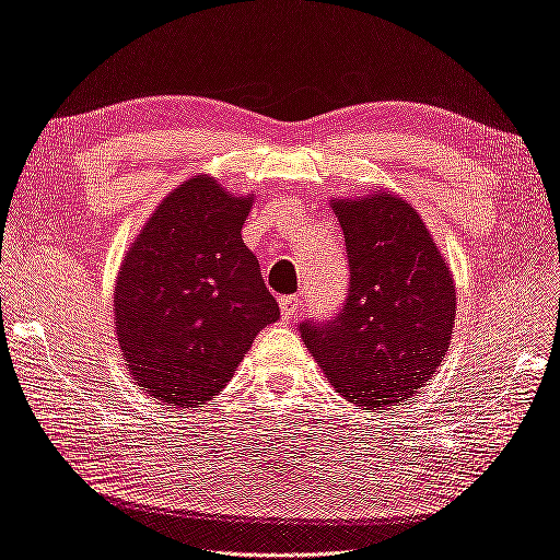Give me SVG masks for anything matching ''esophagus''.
Returning <instances> with one entry per match:
<instances>
[{"instance_id": "esophagus-1", "label": "esophagus", "mask_w": 560, "mask_h": 560, "mask_svg": "<svg viewBox=\"0 0 560 560\" xmlns=\"http://www.w3.org/2000/svg\"><path fill=\"white\" fill-rule=\"evenodd\" d=\"M301 295H283V298H279V305H281V315L285 317V319H291V317H298V312H301Z\"/></svg>"}]
</instances>
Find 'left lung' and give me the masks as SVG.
<instances>
[{
  "instance_id": "1",
  "label": "left lung",
  "mask_w": 560,
  "mask_h": 560,
  "mask_svg": "<svg viewBox=\"0 0 560 560\" xmlns=\"http://www.w3.org/2000/svg\"><path fill=\"white\" fill-rule=\"evenodd\" d=\"M346 238L348 295L336 317L301 336L329 384L365 410L412 398L444 360L456 283L418 210L374 190L331 200Z\"/></svg>"
}]
</instances>
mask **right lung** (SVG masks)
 I'll list each match as a JSON object with an SVG mask.
<instances>
[{
  "instance_id": "right-lung-1",
  "label": "right lung",
  "mask_w": 560,
  "mask_h": 560,
  "mask_svg": "<svg viewBox=\"0 0 560 560\" xmlns=\"http://www.w3.org/2000/svg\"><path fill=\"white\" fill-rule=\"evenodd\" d=\"M253 195L233 198L212 176L168 192L128 248L114 319L138 386L200 408L231 382L255 336L279 319L257 257L241 238Z\"/></svg>"
}]
</instances>
